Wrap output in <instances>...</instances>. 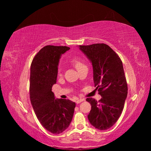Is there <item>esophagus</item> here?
Instances as JSON below:
<instances>
[{
    "mask_svg": "<svg viewBox=\"0 0 151 151\" xmlns=\"http://www.w3.org/2000/svg\"><path fill=\"white\" fill-rule=\"evenodd\" d=\"M84 99H76V103H77V104H79V103H81V102H83V101H84Z\"/></svg>",
    "mask_w": 151,
    "mask_h": 151,
    "instance_id": "1",
    "label": "esophagus"
}]
</instances>
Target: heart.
Returning <instances> with one entry per match:
<instances>
[{
  "mask_svg": "<svg viewBox=\"0 0 151 151\" xmlns=\"http://www.w3.org/2000/svg\"><path fill=\"white\" fill-rule=\"evenodd\" d=\"M72 62L73 63V65H74L75 66V67L77 68V70H79L82 67L86 66L83 62L80 61L79 60H78V59H76V58L74 59V60L72 61ZM61 73H62V67H60L58 69V74L60 75Z\"/></svg>",
  "mask_w": 151,
  "mask_h": 151,
  "instance_id": "obj_1",
  "label": "heart"
}]
</instances>
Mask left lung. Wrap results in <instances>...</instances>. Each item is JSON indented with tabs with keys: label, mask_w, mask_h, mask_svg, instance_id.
<instances>
[{
	"label": "left lung",
	"mask_w": 151,
	"mask_h": 151,
	"mask_svg": "<svg viewBox=\"0 0 151 151\" xmlns=\"http://www.w3.org/2000/svg\"><path fill=\"white\" fill-rule=\"evenodd\" d=\"M79 48L92 63L94 84L101 96L98 101L92 98L86 99L91 105L88 120L96 129L107 130L119 118L127 96L122 62L106 44L79 45Z\"/></svg>",
	"instance_id": "left-lung-1"
}]
</instances>
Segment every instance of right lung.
I'll list each match as a JSON object with an SVG mask.
<instances>
[{"instance_id": "add662e5", "label": "right lung", "mask_w": 151, "mask_h": 151, "mask_svg": "<svg viewBox=\"0 0 151 151\" xmlns=\"http://www.w3.org/2000/svg\"><path fill=\"white\" fill-rule=\"evenodd\" d=\"M65 46L47 45L41 49L31 65L29 96L41 124L53 134L66 130L72 120L76 103L69 99H55L52 91L56 84L58 65Z\"/></svg>"}]
</instances>
